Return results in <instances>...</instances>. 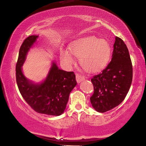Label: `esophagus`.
Here are the masks:
<instances>
[{
    "label": "esophagus",
    "instance_id": "34e87169",
    "mask_svg": "<svg viewBox=\"0 0 146 146\" xmlns=\"http://www.w3.org/2000/svg\"><path fill=\"white\" fill-rule=\"evenodd\" d=\"M84 76H82V75H80V74H76V80L78 83H80L82 80H84Z\"/></svg>",
    "mask_w": 146,
    "mask_h": 146
}]
</instances>
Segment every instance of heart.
<instances>
[{
    "instance_id": "1",
    "label": "heart",
    "mask_w": 146,
    "mask_h": 146,
    "mask_svg": "<svg viewBox=\"0 0 146 146\" xmlns=\"http://www.w3.org/2000/svg\"><path fill=\"white\" fill-rule=\"evenodd\" d=\"M70 51L60 50V57L66 65L75 63L73 55L80 58L82 68L89 72H96L105 67L109 61L111 47L105 39H98L94 36L80 38L73 41L70 46Z\"/></svg>"
}]
</instances>
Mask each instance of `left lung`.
I'll return each mask as SVG.
<instances>
[{"mask_svg": "<svg viewBox=\"0 0 146 146\" xmlns=\"http://www.w3.org/2000/svg\"><path fill=\"white\" fill-rule=\"evenodd\" d=\"M132 78L133 68L128 48L123 39L115 37L112 60L102 73L91 78L92 107L103 113L117 107L128 94Z\"/></svg>", "mask_w": 146, "mask_h": 146, "instance_id": "1", "label": "left lung"}]
</instances>
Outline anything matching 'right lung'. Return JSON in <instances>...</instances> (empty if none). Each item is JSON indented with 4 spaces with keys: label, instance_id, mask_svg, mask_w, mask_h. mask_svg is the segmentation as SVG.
Here are the masks:
<instances>
[{
    "label": "right lung",
    "instance_id": "right-lung-1",
    "mask_svg": "<svg viewBox=\"0 0 146 146\" xmlns=\"http://www.w3.org/2000/svg\"><path fill=\"white\" fill-rule=\"evenodd\" d=\"M38 36H30L20 46L16 65V78L21 95L27 104L39 113L60 115L64 112L71 91L76 86L75 75L66 71L52 63L47 77L41 84H34L23 75L22 66L27 52Z\"/></svg>",
    "mask_w": 146,
    "mask_h": 146
}]
</instances>
